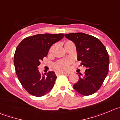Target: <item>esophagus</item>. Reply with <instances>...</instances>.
<instances>
[{
  "mask_svg": "<svg viewBox=\"0 0 120 120\" xmlns=\"http://www.w3.org/2000/svg\"><path fill=\"white\" fill-rule=\"evenodd\" d=\"M60 74H65V75H69V73H68V72H57L56 73V75H59Z\"/></svg>",
  "mask_w": 120,
  "mask_h": 120,
  "instance_id": "1",
  "label": "esophagus"
}]
</instances>
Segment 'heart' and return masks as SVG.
I'll use <instances>...</instances> for the list:
<instances>
[{
	"label": "heart",
	"mask_w": 120,
	"mask_h": 120,
	"mask_svg": "<svg viewBox=\"0 0 120 120\" xmlns=\"http://www.w3.org/2000/svg\"><path fill=\"white\" fill-rule=\"evenodd\" d=\"M69 42H71V41H68L66 43ZM71 63H72V61L69 60H60L55 63L53 68L55 71L57 72H67L69 70L70 65Z\"/></svg>",
	"instance_id": "obj_1"
}]
</instances>
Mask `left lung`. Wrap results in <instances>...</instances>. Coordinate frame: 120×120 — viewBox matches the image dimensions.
Returning <instances> with one entry per match:
<instances>
[{"mask_svg": "<svg viewBox=\"0 0 120 120\" xmlns=\"http://www.w3.org/2000/svg\"><path fill=\"white\" fill-rule=\"evenodd\" d=\"M76 46L77 59L86 68L85 74L73 86L79 94L89 96L96 92L103 84L109 71V59L106 49L98 38L84 33L64 35Z\"/></svg>", "mask_w": 120, "mask_h": 120, "instance_id": "left-lung-1", "label": "left lung"}]
</instances>
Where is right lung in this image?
I'll return each mask as SVG.
<instances>
[{"instance_id":"1","label":"right lung","mask_w":120,"mask_h":120,"mask_svg":"<svg viewBox=\"0 0 120 120\" xmlns=\"http://www.w3.org/2000/svg\"><path fill=\"white\" fill-rule=\"evenodd\" d=\"M63 33L38 34L24 39L16 48L14 63L16 74L23 88L34 96L49 93L57 78L53 71L40 73L41 61L48 54L50 47L64 37Z\"/></svg>"}]
</instances>
